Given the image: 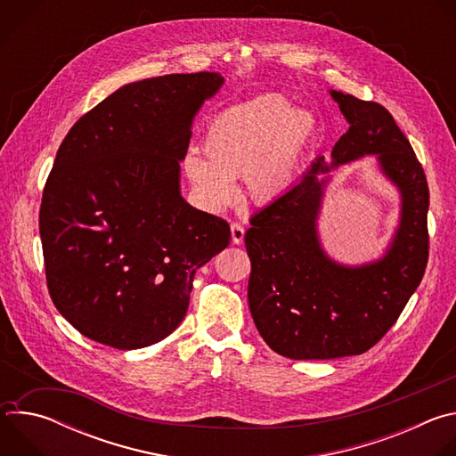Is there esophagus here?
Instances as JSON below:
<instances>
[{
  "instance_id": "obj_1",
  "label": "esophagus",
  "mask_w": 456,
  "mask_h": 456,
  "mask_svg": "<svg viewBox=\"0 0 456 456\" xmlns=\"http://www.w3.org/2000/svg\"><path fill=\"white\" fill-rule=\"evenodd\" d=\"M243 236H245V229L240 225V224H231V238H232V243L240 245L243 241Z\"/></svg>"
}]
</instances>
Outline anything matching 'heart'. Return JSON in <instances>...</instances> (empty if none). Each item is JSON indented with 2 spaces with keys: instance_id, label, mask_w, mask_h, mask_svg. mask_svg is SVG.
I'll list each match as a JSON object with an SVG mask.
<instances>
[{
  "instance_id": "heart-1",
  "label": "heart",
  "mask_w": 456,
  "mask_h": 456,
  "mask_svg": "<svg viewBox=\"0 0 456 456\" xmlns=\"http://www.w3.org/2000/svg\"><path fill=\"white\" fill-rule=\"evenodd\" d=\"M317 137L310 110L290 108L283 95H262L218 113L208 126L200 155H189L185 173L213 208L234 200L243 176L248 197L271 204L294 185Z\"/></svg>"
}]
</instances>
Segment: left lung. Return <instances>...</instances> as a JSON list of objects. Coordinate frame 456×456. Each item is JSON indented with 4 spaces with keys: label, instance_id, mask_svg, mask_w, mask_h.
Listing matches in <instances>:
<instances>
[{
    "label": "left lung",
    "instance_id": "obj_1",
    "mask_svg": "<svg viewBox=\"0 0 456 456\" xmlns=\"http://www.w3.org/2000/svg\"><path fill=\"white\" fill-rule=\"evenodd\" d=\"M350 124L330 162L317 157L281 199L250 218L248 308L264 341L289 359H338L370 350L394 327L428 264L429 189L424 169L384 106L330 90ZM375 154L402 192V220L375 263L350 268L323 252L316 218L330 171Z\"/></svg>",
    "mask_w": 456,
    "mask_h": 456
}]
</instances>
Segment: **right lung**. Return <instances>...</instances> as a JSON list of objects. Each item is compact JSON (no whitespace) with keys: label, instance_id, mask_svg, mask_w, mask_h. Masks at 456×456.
<instances>
[{"label":"right lung","instance_id":"add662e5","mask_svg":"<svg viewBox=\"0 0 456 456\" xmlns=\"http://www.w3.org/2000/svg\"><path fill=\"white\" fill-rule=\"evenodd\" d=\"M222 85L216 72L129 83L59 146L39 209L46 283L88 339L137 350L167 338L194 273L229 245V224L180 194L192 118Z\"/></svg>","mask_w":456,"mask_h":456}]
</instances>
